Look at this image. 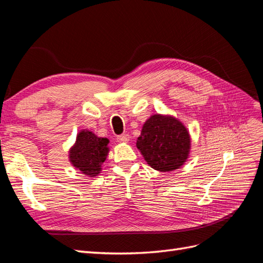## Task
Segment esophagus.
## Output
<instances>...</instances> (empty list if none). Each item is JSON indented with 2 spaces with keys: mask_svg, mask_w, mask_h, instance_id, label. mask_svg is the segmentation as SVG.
Returning a JSON list of instances; mask_svg holds the SVG:
<instances>
[{
  "mask_svg": "<svg viewBox=\"0 0 263 263\" xmlns=\"http://www.w3.org/2000/svg\"><path fill=\"white\" fill-rule=\"evenodd\" d=\"M129 135L128 134H123V135H121V136H118L117 137V141H119V142H128V140H129Z\"/></svg>",
  "mask_w": 263,
  "mask_h": 263,
  "instance_id": "34e87169",
  "label": "esophagus"
}]
</instances>
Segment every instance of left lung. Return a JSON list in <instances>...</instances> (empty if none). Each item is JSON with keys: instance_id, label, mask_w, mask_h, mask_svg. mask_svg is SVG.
I'll return each mask as SVG.
<instances>
[{"instance_id": "obj_1", "label": "left lung", "mask_w": 263, "mask_h": 263, "mask_svg": "<svg viewBox=\"0 0 263 263\" xmlns=\"http://www.w3.org/2000/svg\"><path fill=\"white\" fill-rule=\"evenodd\" d=\"M136 146L151 168L170 172L187 160L191 136L178 118L155 114L145 122Z\"/></svg>"}]
</instances>
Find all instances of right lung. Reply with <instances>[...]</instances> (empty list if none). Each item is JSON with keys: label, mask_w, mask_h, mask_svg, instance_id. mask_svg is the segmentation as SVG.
Wrapping results in <instances>:
<instances>
[{"label": "right lung", "mask_w": 263, "mask_h": 263, "mask_svg": "<svg viewBox=\"0 0 263 263\" xmlns=\"http://www.w3.org/2000/svg\"><path fill=\"white\" fill-rule=\"evenodd\" d=\"M108 142L107 138L98 137L93 132L82 129L69 150V161L86 177H97L109 153Z\"/></svg>", "instance_id": "add662e5"}]
</instances>
